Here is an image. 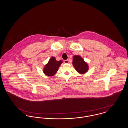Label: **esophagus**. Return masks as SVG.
Instances as JSON below:
<instances>
[{
	"mask_svg": "<svg viewBox=\"0 0 128 128\" xmlns=\"http://www.w3.org/2000/svg\"><path fill=\"white\" fill-rule=\"evenodd\" d=\"M64 62L65 63H68V60H64Z\"/></svg>",
	"mask_w": 128,
	"mask_h": 128,
	"instance_id": "esophagus-1",
	"label": "esophagus"
}]
</instances>
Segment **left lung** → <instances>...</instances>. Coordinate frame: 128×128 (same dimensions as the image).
<instances>
[{
    "label": "left lung",
    "instance_id": "1",
    "mask_svg": "<svg viewBox=\"0 0 128 128\" xmlns=\"http://www.w3.org/2000/svg\"><path fill=\"white\" fill-rule=\"evenodd\" d=\"M72 64L76 70L80 73H85L88 70V65L79 56H74Z\"/></svg>",
    "mask_w": 128,
    "mask_h": 128
}]
</instances>
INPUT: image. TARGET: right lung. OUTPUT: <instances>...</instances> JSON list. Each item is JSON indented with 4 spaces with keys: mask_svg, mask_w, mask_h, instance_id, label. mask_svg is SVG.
<instances>
[{
    "mask_svg": "<svg viewBox=\"0 0 128 128\" xmlns=\"http://www.w3.org/2000/svg\"><path fill=\"white\" fill-rule=\"evenodd\" d=\"M62 61H57L55 57H52L46 64L44 68V72L48 76L54 75L57 72L58 68L60 66Z\"/></svg>",
    "mask_w": 128,
    "mask_h": 128,
    "instance_id": "1",
    "label": "right lung"
}]
</instances>
